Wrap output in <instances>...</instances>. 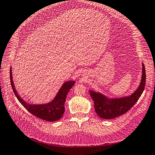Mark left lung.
Segmentation results:
<instances>
[{"label": "left lung", "mask_w": 155, "mask_h": 155, "mask_svg": "<svg viewBox=\"0 0 155 155\" xmlns=\"http://www.w3.org/2000/svg\"><path fill=\"white\" fill-rule=\"evenodd\" d=\"M142 66V76L139 86L131 95L119 98H110L100 92L89 90L94 102L95 111L98 116L105 119H114L127 113L136 104L145 86V68L144 64Z\"/></svg>", "instance_id": "left-lung-1"}]
</instances>
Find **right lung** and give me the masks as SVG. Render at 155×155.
<instances>
[{
	"instance_id": "add662e5",
	"label": "right lung",
	"mask_w": 155,
	"mask_h": 155,
	"mask_svg": "<svg viewBox=\"0 0 155 155\" xmlns=\"http://www.w3.org/2000/svg\"><path fill=\"white\" fill-rule=\"evenodd\" d=\"M10 78L11 86L21 104L28 111L41 119L48 121H56L59 120L65 111L64 104L68 91L75 84V81H67L64 83L56 95L50 102L44 104H30L20 97L13 82L12 68L10 70Z\"/></svg>"
}]
</instances>
